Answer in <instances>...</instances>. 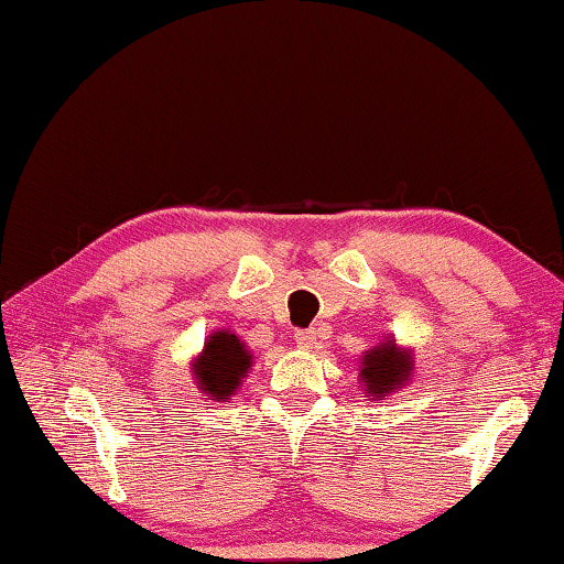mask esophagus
<instances>
[{
    "mask_svg": "<svg viewBox=\"0 0 564 564\" xmlns=\"http://www.w3.org/2000/svg\"><path fill=\"white\" fill-rule=\"evenodd\" d=\"M295 343H299V346H303V348H311L313 343H316V330L313 328H301V330H295Z\"/></svg>",
    "mask_w": 564,
    "mask_h": 564,
    "instance_id": "1",
    "label": "esophagus"
}]
</instances>
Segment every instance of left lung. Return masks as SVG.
Listing matches in <instances>:
<instances>
[{
	"label": "left lung",
	"mask_w": 564,
	"mask_h": 564,
	"mask_svg": "<svg viewBox=\"0 0 564 564\" xmlns=\"http://www.w3.org/2000/svg\"><path fill=\"white\" fill-rule=\"evenodd\" d=\"M408 376H410V356L405 350H398L393 340H388L376 350L366 352V358H362L360 378L362 383H366L368 393L376 398L393 393L398 386L405 383Z\"/></svg>",
	"instance_id": "1"
}]
</instances>
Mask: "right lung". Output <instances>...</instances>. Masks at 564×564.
Wrapping results in <instances>:
<instances>
[{
	"label": "right lung",
	"instance_id": "1",
	"mask_svg": "<svg viewBox=\"0 0 564 564\" xmlns=\"http://www.w3.org/2000/svg\"><path fill=\"white\" fill-rule=\"evenodd\" d=\"M251 368V356L238 336L228 330L214 333L204 346L202 358L194 362V373L204 393L212 400H228L241 386V378Z\"/></svg>",
	"mask_w": 564,
	"mask_h": 564
}]
</instances>
